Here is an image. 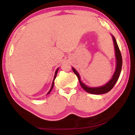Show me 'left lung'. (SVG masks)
I'll return each mask as SVG.
<instances>
[{
    "label": "left lung",
    "instance_id": "obj_1",
    "mask_svg": "<svg viewBox=\"0 0 135 135\" xmlns=\"http://www.w3.org/2000/svg\"><path fill=\"white\" fill-rule=\"evenodd\" d=\"M113 36L114 47H115V56H116V59H117V66H116L115 71L114 73L113 77H112L111 79L109 80L108 83H107L106 84H105L104 86L98 87V88H89V87L86 86L83 82H81V81L80 80V78L79 73H77V71L75 70L74 68H72L73 72L74 73V74L76 75L77 77H78L80 84L81 88H83L84 90L86 91L87 92L92 93V94H95V95L103 94V93H106L107 92H108L109 91H110L113 88V87L114 86V85H115V84L116 83V82H117L118 77L120 76L121 70H122V55H121V52L119 49V47H118L117 42H116L115 38L113 36Z\"/></svg>",
    "mask_w": 135,
    "mask_h": 135
}]
</instances>
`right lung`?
<instances>
[{"instance_id": "1", "label": "right lung", "mask_w": 135, "mask_h": 135, "mask_svg": "<svg viewBox=\"0 0 135 135\" xmlns=\"http://www.w3.org/2000/svg\"><path fill=\"white\" fill-rule=\"evenodd\" d=\"M58 69H57V70H56V72H55V77H54V81H53V82H52V87H51V89H50V90H49V92H48V93H47V94H49V93L50 92H51V91L52 90V89H53V88H54V80H55V78H56V75H57V73H58Z\"/></svg>"}]
</instances>
